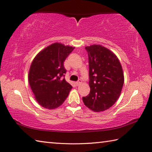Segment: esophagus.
<instances>
[{
	"label": "esophagus",
	"instance_id": "esophagus-1",
	"mask_svg": "<svg viewBox=\"0 0 152 152\" xmlns=\"http://www.w3.org/2000/svg\"><path fill=\"white\" fill-rule=\"evenodd\" d=\"M82 83V80H79L78 82H76V86H80V84H81Z\"/></svg>",
	"mask_w": 152,
	"mask_h": 152
}]
</instances>
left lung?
<instances>
[{
    "mask_svg": "<svg viewBox=\"0 0 152 152\" xmlns=\"http://www.w3.org/2000/svg\"><path fill=\"white\" fill-rule=\"evenodd\" d=\"M89 57V94L84 104L95 112L106 110L121 95L124 83L121 64L114 53L100 44L86 46Z\"/></svg>",
    "mask_w": 152,
    "mask_h": 152,
    "instance_id": "left-lung-1",
    "label": "left lung"
}]
</instances>
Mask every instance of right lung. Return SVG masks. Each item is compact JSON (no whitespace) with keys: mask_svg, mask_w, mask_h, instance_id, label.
<instances>
[{"mask_svg":"<svg viewBox=\"0 0 152 152\" xmlns=\"http://www.w3.org/2000/svg\"><path fill=\"white\" fill-rule=\"evenodd\" d=\"M75 47L55 42L38 53L32 61L28 80L35 100L41 106L53 110L63 104L72 87L62 78L64 61Z\"/></svg>","mask_w":152,"mask_h":152,"instance_id":"1","label":"right lung"}]
</instances>
